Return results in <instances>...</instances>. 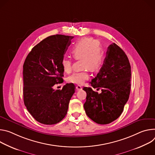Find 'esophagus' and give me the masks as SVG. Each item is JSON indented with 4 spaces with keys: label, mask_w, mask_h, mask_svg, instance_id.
Wrapping results in <instances>:
<instances>
[{
    "label": "esophagus",
    "mask_w": 155,
    "mask_h": 155,
    "mask_svg": "<svg viewBox=\"0 0 155 155\" xmlns=\"http://www.w3.org/2000/svg\"><path fill=\"white\" fill-rule=\"evenodd\" d=\"M81 89H82V87L81 86V85H78L77 86H76V90H77V91H80V90H81Z\"/></svg>",
    "instance_id": "1"
}]
</instances>
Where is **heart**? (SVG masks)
<instances>
[{
  "label": "heart",
  "mask_w": 155,
  "mask_h": 155,
  "mask_svg": "<svg viewBox=\"0 0 155 155\" xmlns=\"http://www.w3.org/2000/svg\"><path fill=\"white\" fill-rule=\"evenodd\" d=\"M71 54L76 60L81 58L82 70L74 72L68 78L71 83L81 84L90 77L89 71H96L104 62V52L100 45V42L92 38H84L77 41L71 48ZM63 70L70 73L72 69V60L64 58L61 61Z\"/></svg>",
  "instance_id": "1"
}]
</instances>
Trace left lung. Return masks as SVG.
Segmentation results:
<instances>
[{
    "mask_svg": "<svg viewBox=\"0 0 155 155\" xmlns=\"http://www.w3.org/2000/svg\"><path fill=\"white\" fill-rule=\"evenodd\" d=\"M131 68L124 51L115 43L109 45L107 55L99 73L90 84L84 87L87 93L84 108L92 121L107 124L117 119L123 111L130 92Z\"/></svg>",
    "mask_w": 155,
    "mask_h": 155,
    "instance_id": "left-lung-1",
    "label": "left lung"
}]
</instances>
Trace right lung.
I'll use <instances>...</instances> for the list:
<instances>
[{
	"label": "right lung",
	"instance_id": "obj_1",
	"mask_svg": "<svg viewBox=\"0 0 155 155\" xmlns=\"http://www.w3.org/2000/svg\"><path fill=\"white\" fill-rule=\"evenodd\" d=\"M73 36L56 34L47 37L28 55L23 64V100L28 111L37 121L55 124L66 115L75 92L73 83L61 90L53 86L63 80L61 61Z\"/></svg>",
	"mask_w": 155,
	"mask_h": 155
}]
</instances>
